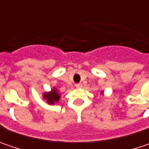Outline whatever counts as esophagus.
<instances>
[{"label": "esophagus", "mask_w": 149, "mask_h": 149, "mask_svg": "<svg viewBox=\"0 0 149 149\" xmlns=\"http://www.w3.org/2000/svg\"><path fill=\"white\" fill-rule=\"evenodd\" d=\"M75 86H76V88H82V86H83V85H82V84L81 83H79V84H75Z\"/></svg>", "instance_id": "esophagus-1"}]
</instances>
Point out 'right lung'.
<instances>
[{"label": "right lung", "instance_id": "right-lung-1", "mask_svg": "<svg viewBox=\"0 0 149 149\" xmlns=\"http://www.w3.org/2000/svg\"><path fill=\"white\" fill-rule=\"evenodd\" d=\"M43 98L46 100L49 104H54L60 100V94L57 92V89H54L49 93H45Z\"/></svg>", "mask_w": 149, "mask_h": 149}]
</instances>
